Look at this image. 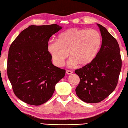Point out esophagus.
Here are the masks:
<instances>
[{
    "mask_svg": "<svg viewBox=\"0 0 128 128\" xmlns=\"http://www.w3.org/2000/svg\"><path fill=\"white\" fill-rule=\"evenodd\" d=\"M73 73V72L71 71V70H66V74H68V75H70V74H71Z\"/></svg>",
    "mask_w": 128,
    "mask_h": 128,
    "instance_id": "esophagus-1",
    "label": "esophagus"
}]
</instances>
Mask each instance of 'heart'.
<instances>
[{
    "label": "heart",
    "instance_id": "1",
    "mask_svg": "<svg viewBox=\"0 0 128 128\" xmlns=\"http://www.w3.org/2000/svg\"><path fill=\"white\" fill-rule=\"evenodd\" d=\"M101 45L102 37L97 30L71 28L49 41L47 50L56 66H62L69 54V66H84L95 58Z\"/></svg>",
    "mask_w": 128,
    "mask_h": 128
}]
</instances>
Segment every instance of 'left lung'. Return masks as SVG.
I'll return each instance as SVG.
<instances>
[{"label": "left lung", "instance_id": "left-lung-1", "mask_svg": "<svg viewBox=\"0 0 128 128\" xmlns=\"http://www.w3.org/2000/svg\"><path fill=\"white\" fill-rule=\"evenodd\" d=\"M97 24L102 37L100 52L90 64L75 70L80 78L76 94L82 100L89 104L100 102L113 92L122 66L117 41L105 28Z\"/></svg>", "mask_w": 128, "mask_h": 128}]
</instances>
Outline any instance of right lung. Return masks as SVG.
<instances>
[{
	"label": "right lung",
	"instance_id": "add662e5",
	"mask_svg": "<svg viewBox=\"0 0 128 128\" xmlns=\"http://www.w3.org/2000/svg\"><path fill=\"white\" fill-rule=\"evenodd\" d=\"M56 24L31 25L10 46L7 76L15 95L23 102L39 106L47 102L66 70L54 66L47 50L51 36L62 29Z\"/></svg>",
	"mask_w": 128,
	"mask_h": 128
}]
</instances>
